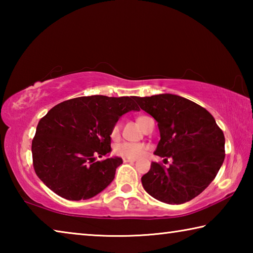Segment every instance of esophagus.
Here are the masks:
<instances>
[{"label":"esophagus","mask_w":253,"mask_h":253,"mask_svg":"<svg viewBox=\"0 0 253 253\" xmlns=\"http://www.w3.org/2000/svg\"><path fill=\"white\" fill-rule=\"evenodd\" d=\"M124 163H134L135 160H130V158H124Z\"/></svg>","instance_id":"1"}]
</instances>
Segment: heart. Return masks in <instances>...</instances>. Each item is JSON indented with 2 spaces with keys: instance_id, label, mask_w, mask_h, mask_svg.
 Listing matches in <instances>:
<instances>
[{
  "instance_id": "b5f03b06",
  "label": "heart",
  "mask_w": 253,
  "mask_h": 253,
  "mask_svg": "<svg viewBox=\"0 0 253 253\" xmlns=\"http://www.w3.org/2000/svg\"><path fill=\"white\" fill-rule=\"evenodd\" d=\"M146 118V116H139L137 118V123L139 124V126L142 127L144 121ZM110 136L113 139H117L119 137V124H116L111 129ZM145 151H146V146L143 144H132V143H119L117 145H115L114 147V153L116 155L124 157V158H130V160H136V158H139L140 156L144 155Z\"/></svg>"
}]
</instances>
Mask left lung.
Here are the masks:
<instances>
[{
	"mask_svg": "<svg viewBox=\"0 0 253 253\" xmlns=\"http://www.w3.org/2000/svg\"><path fill=\"white\" fill-rule=\"evenodd\" d=\"M135 100L157 122L161 139L154 154L173 161L168 169L152 163L142 177L143 187L161 202H188L210 185L223 164V131L207 109L181 96L160 93Z\"/></svg>",
	"mask_w": 253,
	"mask_h": 253,
	"instance_id": "8db88e82",
	"label": "left lung"
}]
</instances>
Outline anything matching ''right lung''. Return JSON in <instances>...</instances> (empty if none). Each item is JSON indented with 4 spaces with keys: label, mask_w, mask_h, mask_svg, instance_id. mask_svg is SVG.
I'll list each match as a JSON object with an SVG mask.
<instances>
[{
    "label": "right lung",
    "mask_w": 253,
    "mask_h": 253,
    "mask_svg": "<svg viewBox=\"0 0 253 253\" xmlns=\"http://www.w3.org/2000/svg\"><path fill=\"white\" fill-rule=\"evenodd\" d=\"M135 96L78 97L60 102L40 119L32 140L33 168L55 194L70 201L91 199L113 182L121 157H108L110 132Z\"/></svg>",
    "instance_id": "obj_1"
}]
</instances>
